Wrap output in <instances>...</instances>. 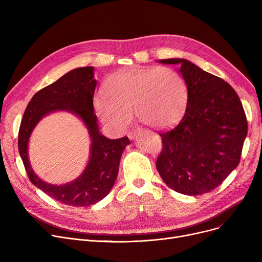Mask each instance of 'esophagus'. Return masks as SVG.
<instances>
[{
  "label": "esophagus",
  "instance_id": "obj_1",
  "mask_svg": "<svg viewBox=\"0 0 262 262\" xmlns=\"http://www.w3.org/2000/svg\"><path fill=\"white\" fill-rule=\"evenodd\" d=\"M141 130H142V128H136V129L130 130L128 133V138L129 139H135V137H137V135H138Z\"/></svg>",
  "mask_w": 262,
  "mask_h": 262
}]
</instances>
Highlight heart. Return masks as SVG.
<instances>
[{
    "label": "heart",
    "mask_w": 262,
    "mask_h": 262,
    "mask_svg": "<svg viewBox=\"0 0 262 262\" xmlns=\"http://www.w3.org/2000/svg\"><path fill=\"white\" fill-rule=\"evenodd\" d=\"M107 95H95L96 115L110 128L125 129L135 113L155 128L169 127L180 120L187 107L186 80L169 67L135 68L119 72L107 84Z\"/></svg>",
    "instance_id": "obj_1"
}]
</instances>
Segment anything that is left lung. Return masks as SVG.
Listing matches in <instances>:
<instances>
[{
	"label": "left lung",
	"mask_w": 262,
	"mask_h": 262,
	"mask_svg": "<svg viewBox=\"0 0 262 262\" xmlns=\"http://www.w3.org/2000/svg\"><path fill=\"white\" fill-rule=\"evenodd\" d=\"M177 64L186 80L184 117L159 133L162 149L156 168L172 190L200 195L215 189L240 162L247 120L237 92L213 74L183 58L160 59Z\"/></svg>",
	"instance_id": "obj_1"
}]
</instances>
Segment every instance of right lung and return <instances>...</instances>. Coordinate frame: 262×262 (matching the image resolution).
Returning a JSON list of instances; mask_svg holds the SVG:
<instances>
[{"label": "right lung", "mask_w": 262, "mask_h": 262, "mask_svg": "<svg viewBox=\"0 0 262 262\" xmlns=\"http://www.w3.org/2000/svg\"><path fill=\"white\" fill-rule=\"evenodd\" d=\"M96 84L93 67L77 68L68 72L35 93L25 109L19 129V153L32 184L52 199L74 207H87L109 193L117 180L123 150L130 143L126 136L108 139L100 133L98 119L93 112ZM57 110L72 112L84 120L93 141L91 159L85 171L75 181L63 186H53L41 181L33 173L27 155L29 137L36 123Z\"/></svg>", "instance_id": "add662e5"}]
</instances>
